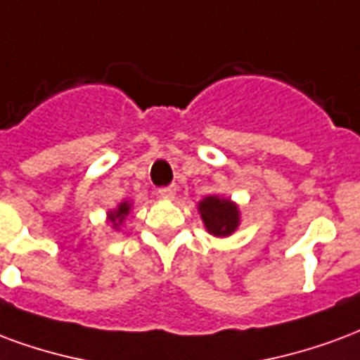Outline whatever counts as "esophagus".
I'll list each match as a JSON object with an SVG mask.
<instances>
[{
  "mask_svg": "<svg viewBox=\"0 0 360 360\" xmlns=\"http://www.w3.org/2000/svg\"><path fill=\"white\" fill-rule=\"evenodd\" d=\"M157 195L161 199H174V195H176V188L174 186H167V188H159V191H157Z\"/></svg>",
  "mask_w": 360,
  "mask_h": 360,
  "instance_id": "esophagus-1",
  "label": "esophagus"
}]
</instances>
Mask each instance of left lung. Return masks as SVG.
<instances>
[{
    "label": "left lung",
    "mask_w": 360,
    "mask_h": 360,
    "mask_svg": "<svg viewBox=\"0 0 360 360\" xmlns=\"http://www.w3.org/2000/svg\"><path fill=\"white\" fill-rule=\"evenodd\" d=\"M199 214L207 232L219 238L234 234L236 228L240 226V209L226 198L207 195L203 201H199Z\"/></svg>",
    "instance_id": "1"
}]
</instances>
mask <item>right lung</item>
I'll return each instance as SVG.
<instances>
[{
    "instance_id": "obj_1",
    "label": "right lung",
    "mask_w": 360,
    "mask_h": 360,
    "mask_svg": "<svg viewBox=\"0 0 360 360\" xmlns=\"http://www.w3.org/2000/svg\"><path fill=\"white\" fill-rule=\"evenodd\" d=\"M130 209H132V205L128 203V201H122L117 209H112V211H109V220H111L112 228H119L122 222H124V219L128 217V212H130Z\"/></svg>"
}]
</instances>
